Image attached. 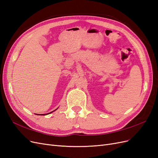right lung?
<instances>
[{"label": "right lung", "instance_id": "right-lung-1", "mask_svg": "<svg viewBox=\"0 0 158 158\" xmlns=\"http://www.w3.org/2000/svg\"><path fill=\"white\" fill-rule=\"evenodd\" d=\"M51 113H52V112H51ZM49 113H47V114H49Z\"/></svg>", "mask_w": 158, "mask_h": 158}]
</instances>
